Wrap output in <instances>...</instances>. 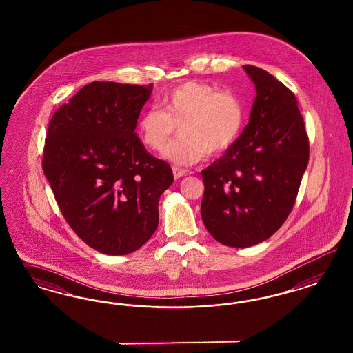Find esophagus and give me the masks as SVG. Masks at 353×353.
Listing matches in <instances>:
<instances>
[{
    "mask_svg": "<svg viewBox=\"0 0 353 353\" xmlns=\"http://www.w3.org/2000/svg\"><path fill=\"white\" fill-rule=\"evenodd\" d=\"M172 171H173V177L177 180V179H181L182 176H185V174H188V171L186 170H182V168H177V167H173L172 168Z\"/></svg>",
    "mask_w": 353,
    "mask_h": 353,
    "instance_id": "esophagus-1",
    "label": "esophagus"
}]
</instances>
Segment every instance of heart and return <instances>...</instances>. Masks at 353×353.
Wrapping results in <instances>:
<instances>
[{
	"label": "heart",
	"instance_id": "heart-1",
	"mask_svg": "<svg viewBox=\"0 0 353 353\" xmlns=\"http://www.w3.org/2000/svg\"><path fill=\"white\" fill-rule=\"evenodd\" d=\"M161 107L150 106L137 121L142 142L161 150L180 125L181 137L167 145L163 158L181 165L202 161L210 152L229 149L245 124V106L230 90H219L204 81H186L161 98Z\"/></svg>",
	"mask_w": 353,
	"mask_h": 353
}]
</instances>
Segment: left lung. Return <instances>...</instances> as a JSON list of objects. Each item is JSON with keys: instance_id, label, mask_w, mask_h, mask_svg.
<instances>
[{"instance_id": "left-lung-1", "label": "left lung", "mask_w": 353, "mask_h": 353, "mask_svg": "<svg viewBox=\"0 0 353 353\" xmlns=\"http://www.w3.org/2000/svg\"><path fill=\"white\" fill-rule=\"evenodd\" d=\"M256 97L242 134L202 171L204 226L225 246L250 247L288 219L310 161L298 101L267 71L243 65Z\"/></svg>"}]
</instances>
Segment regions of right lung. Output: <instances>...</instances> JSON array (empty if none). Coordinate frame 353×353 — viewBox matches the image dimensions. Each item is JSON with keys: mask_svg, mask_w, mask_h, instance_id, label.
Instances as JSON below:
<instances>
[{"mask_svg": "<svg viewBox=\"0 0 353 353\" xmlns=\"http://www.w3.org/2000/svg\"><path fill=\"white\" fill-rule=\"evenodd\" d=\"M149 86L93 81L54 112L43 170L65 221L88 246L127 255L158 228L159 198L173 182L134 133Z\"/></svg>", "mask_w": 353, "mask_h": 353, "instance_id": "right-lung-1", "label": "right lung"}]
</instances>
